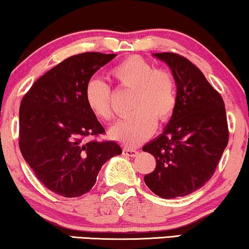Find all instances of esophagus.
Masks as SVG:
<instances>
[{
	"instance_id": "1",
	"label": "esophagus",
	"mask_w": 249,
	"mask_h": 249,
	"mask_svg": "<svg viewBox=\"0 0 249 249\" xmlns=\"http://www.w3.org/2000/svg\"><path fill=\"white\" fill-rule=\"evenodd\" d=\"M138 154V151L133 148H129V147H124V156H129V157H135Z\"/></svg>"
}]
</instances>
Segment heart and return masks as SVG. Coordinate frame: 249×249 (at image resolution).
<instances>
[{
  "label": "heart",
  "mask_w": 249,
  "mask_h": 249,
  "mask_svg": "<svg viewBox=\"0 0 249 249\" xmlns=\"http://www.w3.org/2000/svg\"><path fill=\"white\" fill-rule=\"evenodd\" d=\"M111 77L122 89L133 91L132 113L111 129V135L129 146L142 142L154 132L156 122L168 120L178 102L173 74L164 68L133 56L122 60L110 71ZM85 102L89 111L102 120L113 119L111 91L106 83L92 78L85 86Z\"/></svg>",
  "instance_id": "heart-1"
}]
</instances>
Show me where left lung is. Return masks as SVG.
Instances as JSON below:
<instances>
[{"instance_id":"8db88e82","label":"left lung","mask_w":249,"mask_h":249,"mask_svg":"<svg viewBox=\"0 0 249 249\" xmlns=\"http://www.w3.org/2000/svg\"><path fill=\"white\" fill-rule=\"evenodd\" d=\"M154 56L171 68L178 102L164 131L142 147L156 160L143 179L158 196L174 199L211 178L228 143V124L221 95L196 65L174 53Z\"/></svg>"}]
</instances>
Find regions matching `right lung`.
<instances>
[{
	"label": "right lung",
	"mask_w": 249,
	"mask_h": 249,
	"mask_svg": "<svg viewBox=\"0 0 249 249\" xmlns=\"http://www.w3.org/2000/svg\"><path fill=\"white\" fill-rule=\"evenodd\" d=\"M116 53L68 57L34 83L21 101L19 147L47 189L65 197L88 193L102 165L122 153L117 142L89 140L106 130L86 106L85 86Z\"/></svg>",
	"instance_id": "add662e5"
}]
</instances>
